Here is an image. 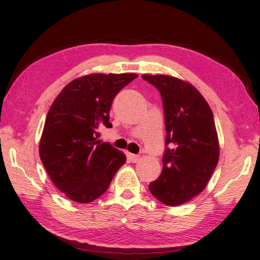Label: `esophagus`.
Wrapping results in <instances>:
<instances>
[{"label":"esophagus","mask_w":260,"mask_h":260,"mask_svg":"<svg viewBox=\"0 0 260 260\" xmlns=\"http://www.w3.org/2000/svg\"><path fill=\"white\" fill-rule=\"evenodd\" d=\"M128 158H129V160H131L132 162H138V161H140V160H141L140 155L133 154V153H129V154H128Z\"/></svg>","instance_id":"obj_1"}]
</instances>
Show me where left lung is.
Masks as SVG:
<instances>
[{"mask_svg":"<svg viewBox=\"0 0 260 260\" xmlns=\"http://www.w3.org/2000/svg\"><path fill=\"white\" fill-rule=\"evenodd\" d=\"M142 77L161 94L166 145H171L164 154L161 175L149 190L164 205H183L205 190L218 164L214 115L192 84L168 75Z\"/></svg>","mask_w":260,"mask_h":260,"instance_id":"obj_1","label":"left lung"}]
</instances>
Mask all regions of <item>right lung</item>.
Masks as SVG:
<instances>
[{
	"label": "right lung",
	"mask_w": 260,
	"mask_h": 260,
	"mask_svg": "<svg viewBox=\"0 0 260 260\" xmlns=\"http://www.w3.org/2000/svg\"><path fill=\"white\" fill-rule=\"evenodd\" d=\"M136 74H89L66 85L52 103L40 141L50 178L70 200L89 204L105 193L126 155L101 143L99 128L111 127L109 112Z\"/></svg>",
	"instance_id": "add662e5"
}]
</instances>
